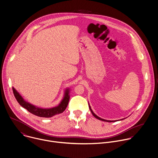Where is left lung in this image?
<instances>
[{"label":"left lung","mask_w":158,"mask_h":158,"mask_svg":"<svg viewBox=\"0 0 158 158\" xmlns=\"http://www.w3.org/2000/svg\"><path fill=\"white\" fill-rule=\"evenodd\" d=\"M89 109H90V111H91V112H92V115L96 118H97V119H98V120H102V121H104V122H115V121H111V120H104V119H102V118H100V117H98V116H97L94 112H93V111L92 110V109H91V108H90V106H89ZM123 119H125V118H123ZM122 120H123V119H122Z\"/></svg>","instance_id":"left-lung-1"}]
</instances>
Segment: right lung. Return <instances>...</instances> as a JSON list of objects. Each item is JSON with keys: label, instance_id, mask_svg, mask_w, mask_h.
<instances>
[{"label": "right lung", "instance_id": "1", "mask_svg": "<svg viewBox=\"0 0 158 158\" xmlns=\"http://www.w3.org/2000/svg\"><path fill=\"white\" fill-rule=\"evenodd\" d=\"M12 90L15 98L20 106L27 109L31 114L40 117L49 118L55 115L63 113L68 106L70 98L69 95V89H67L65 91L63 99L58 106L51 109H41L33 106L31 103L26 102L14 87H12Z\"/></svg>", "mask_w": 158, "mask_h": 158}]
</instances>
